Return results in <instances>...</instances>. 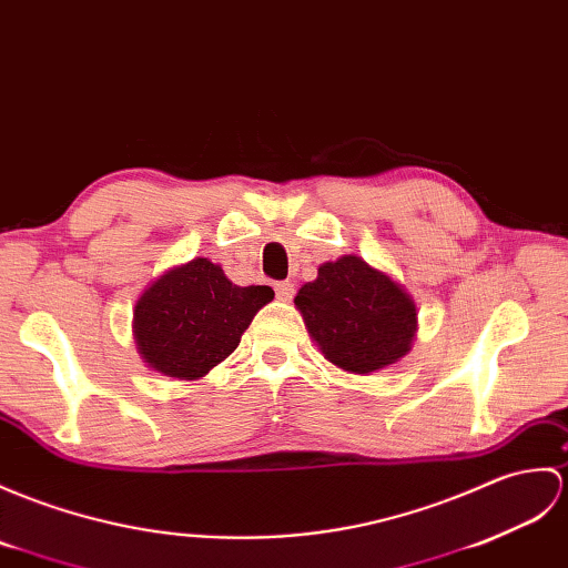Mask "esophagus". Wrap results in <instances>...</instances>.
I'll return each instance as SVG.
<instances>
[{"label": "esophagus", "mask_w": 568, "mask_h": 568, "mask_svg": "<svg viewBox=\"0 0 568 568\" xmlns=\"http://www.w3.org/2000/svg\"><path fill=\"white\" fill-rule=\"evenodd\" d=\"M275 295H278L281 302H290L295 295V285L290 281H283V283H275Z\"/></svg>", "instance_id": "34e87169"}]
</instances>
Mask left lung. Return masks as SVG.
Here are the masks:
<instances>
[{"mask_svg": "<svg viewBox=\"0 0 568 568\" xmlns=\"http://www.w3.org/2000/svg\"><path fill=\"white\" fill-rule=\"evenodd\" d=\"M295 307L324 358L351 375H371L412 351L418 328L414 297L358 254L322 263Z\"/></svg>", "mask_w": 568, "mask_h": 568, "instance_id": "8db88e82", "label": "left lung"}]
</instances>
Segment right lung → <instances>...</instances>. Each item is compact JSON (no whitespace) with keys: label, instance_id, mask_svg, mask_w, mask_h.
Segmentation results:
<instances>
[{"label":"right lung","instance_id":"add662e5","mask_svg":"<svg viewBox=\"0 0 568 568\" xmlns=\"http://www.w3.org/2000/svg\"><path fill=\"white\" fill-rule=\"evenodd\" d=\"M268 285H234L222 266L197 256L169 268L135 302L133 336L142 363L174 379H201L240 346Z\"/></svg>","mask_w":568,"mask_h":568}]
</instances>
